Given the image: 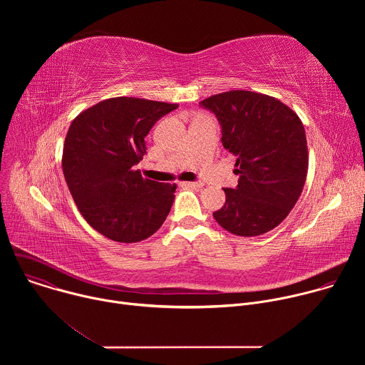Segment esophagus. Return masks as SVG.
Returning a JSON list of instances; mask_svg holds the SVG:
<instances>
[{"mask_svg":"<svg viewBox=\"0 0 365 365\" xmlns=\"http://www.w3.org/2000/svg\"><path fill=\"white\" fill-rule=\"evenodd\" d=\"M185 186H189V187H193V189H197V190H200L202 187H203V183L202 182H186V183H183Z\"/></svg>","mask_w":365,"mask_h":365,"instance_id":"1","label":"esophagus"}]
</instances>
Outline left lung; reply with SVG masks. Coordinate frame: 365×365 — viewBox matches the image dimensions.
Wrapping results in <instances>:
<instances>
[{"mask_svg": "<svg viewBox=\"0 0 365 365\" xmlns=\"http://www.w3.org/2000/svg\"><path fill=\"white\" fill-rule=\"evenodd\" d=\"M211 111L232 153L238 185L225 187L215 221L240 237L276 228L296 205L307 175L306 134L299 117L279 99L251 91H230L199 102Z\"/></svg>", "mask_w": 365, "mask_h": 365, "instance_id": "left-lung-1", "label": "left lung"}]
</instances>
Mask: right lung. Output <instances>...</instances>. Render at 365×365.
<instances>
[{
  "label": "right lung",
  "mask_w": 365,
  "mask_h": 365,
  "mask_svg": "<svg viewBox=\"0 0 365 365\" xmlns=\"http://www.w3.org/2000/svg\"><path fill=\"white\" fill-rule=\"evenodd\" d=\"M178 108L140 98H111L71 124L62 168L85 221L117 242H138L158 231L170 212L176 186L143 179L135 166L148 131Z\"/></svg>",
  "instance_id": "1"
}]
</instances>
